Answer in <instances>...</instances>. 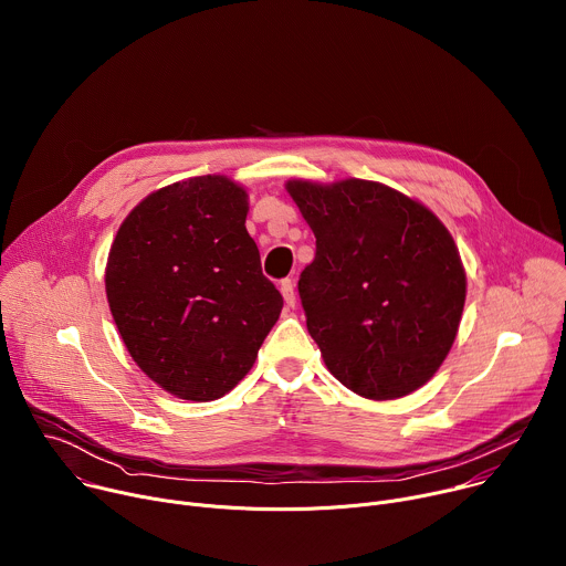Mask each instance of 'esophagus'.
I'll list each match as a JSON object with an SVG mask.
<instances>
[{
  "label": "esophagus",
  "instance_id": "obj_1",
  "mask_svg": "<svg viewBox=\"0 0 566 566\" xmlns=\"http://www.w3.org/2000/svg\"><path fill=\"white\" fill-rule=\"evenodd\" d=\"M280 291H282V297L286 302V306H295V286L291 280H282L280 282Z\"/></svg>",
  "mask_w": 566,
  "mask_h": 566
}]
</instances>
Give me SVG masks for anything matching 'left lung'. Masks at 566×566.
I'll list each match as a JSON object with an SVG mask.
<instances>
[{
    "mask_svg": "<svg viewBox=\"0 0 566 566\" xmlns=\"http://www.w3.org/2000/svg\"><path fill=\"white\" fill-rule=\"evenodd\" d=\"M315 234L297 291L327 369L354 394L402 398L443 365L465 304V269L443 221L385 184L286 181Z\"/></svg>",
    "mask_w": 566,
    "mask_h": 566,
    "instance_id": "1",
    "label": "left lung"
}]
</instances>
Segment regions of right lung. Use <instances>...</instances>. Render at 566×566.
<instances>
[{"label":"right lung","mask_w":566,"mask_h":566,"mask_svg":"<svg viewBox=\"0 0 566 566\" xmlns=\"http://www.w3.org/2000/svg\"><path fill=\"white\" fill-rule=\"evenodd\" d=\"M247 214L244 188L206 175L147 195L114 237L105 291L118 334L140 371L177 398L228 394L280 317Z\"/></svg>","instance_id":"right-lung-1"}]
</instances>
